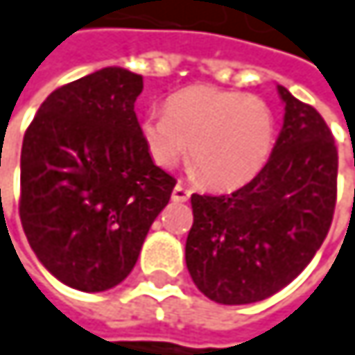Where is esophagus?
Masks as SVG:
<instances>
[{"mask_svg":"<svg viewBox=\"0 0 355 355\" xmlns=\"http://www.w3.org/2000/svg\"><path fill=\"white\" fill-rule=\"evenodd\" d=\"M189 199H191V191H189L187 187L177 184V187L173 189V201H177V203H184V201H189Z\"/></svg>","mask_w":355,"mask_h":355,"instance_id":"34e87169","label":"esophagus"}]
</instances>
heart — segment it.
<instances>
[{"label": "heart", "mask_w": 355, "mask_h": 355, "mask_svg": "<svg viewBox=\"0 0 355 355\" xmlns=\"http://www.w3.org/2000/svg\"><path fill=\"white\" fill-rule=\"evenodd\" d=\"M150 158L175 168L187 156L203 182L236 189L269 160L275 123L269 105L239 90L193 86L175 94L166 112H148L139 123Z\"/></svg>", "instance_id": "1"}]
</instances>
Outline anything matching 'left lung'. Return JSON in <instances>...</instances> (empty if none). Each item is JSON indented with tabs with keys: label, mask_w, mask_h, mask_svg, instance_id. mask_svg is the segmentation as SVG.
Listing matches in <instances>:
<instances>
[{
	"label": "left lung",
	"mask_w": 355,
	"mask_h": 355,
	"mask_svg": "<svg viewBox=\"0 0 355 355\" xmlns=\"http://www.w3.org/2000/svg\"><path fill=\"white\" fill-rule=\"evenodd\" d=\"M284 127L263 171L228 195H191L184 245L195 286L218 304H250L311 263L333 220L337 148L317 108L277 86Z\"/></svg>",
	"instance_id": "left-lung-1"
}]
</instances>
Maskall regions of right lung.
<instances>
[{"label": "right lung", "mask_w": 355, "mask_h": 355, "mask_svg": "<svg viewBox=\"0 0 355 355\" xmlns=\"http://www.w3.org/2000/svg\"><path fill=\"white\" fill-rule=\"evenodd\" d=\"M144 78L105 67L51 92L22 141L20 220L65 286L105 292L137 263L177 184L150 158L135 116Z\"/></svg>", "instance_id": "add662e5"}]
</instances>
